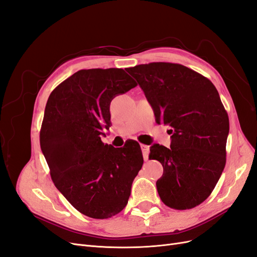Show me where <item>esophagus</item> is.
<instances>
[{
    "label": "esophagus",
    "mask_w": 257,
    "mask_h": 257,
    "mask_svg": "<svg viewBox=\"0 0 257 257\" xmlns=\"http://www.w3.org/2000/svg\"><path fill=\"white\" fill-rule=\"evenodd\" d=\"M141 147H142V151H143L144 159H145V161H148V159H149V146L142 145Z\"/></svg>",
    "instance_id": "34e87169"
}]
</instances>
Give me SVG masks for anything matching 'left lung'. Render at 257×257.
Instances as JSON below:
<instances>
[{"label": "left lung", "instance_id": "1", "mask_svg": "<svg viewBox=\"0 0 257 257\" xmlns=\"http://www.w3.org/2000/svg\"><path fill=\"white\" fill-rule=\"evenodd\" d=\"M153 108L155 121L170 127V148L154 144L150 160L163 176L158 193L166 206L185 210L206 200L226 163L229 120L213 83L181 64L153 62L128 67Z\"/></svg>", "mask_w": 257, "mask_h": 257}]
</instances>
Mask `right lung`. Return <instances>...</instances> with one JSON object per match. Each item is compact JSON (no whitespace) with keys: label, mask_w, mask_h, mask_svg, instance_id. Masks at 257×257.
<instances>
[{"label":"right lung","mask_w":257,"mask_h":257,"mask_svg":"<svg viewBox=\"0 0 257 257\" xmlns=\"http://www.w3.org/2000/svg\"><path fill=\"white\" fill-rule=\"evenodd\" d=\"M137 83L122 68L81 69L54 89L41 128V148L57 189L82 214L108 219L126 206L144 164L139 144L104 145L110 102Z\"/></svg>","instance_id":"add662e5"}]
</instances>
